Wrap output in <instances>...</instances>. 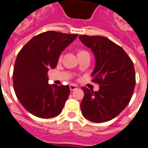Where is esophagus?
<instances>
[{
    "mask_svg": "<svg viewBox=\"0 0 148 148\" xmlns=\"http://www.w3.org/2000/svg\"><path fill=\"white\" fill-rule=\"evenodd\" d=\"M76 89H77V85H74V84H71V85H70V90H71V91H72V90H76Z\"/></svg>",
    "mask_w": 148,
    "mask_h": 148,
    "instance_id": "obj_1",
    "label": "esophagus"
}]
</instances>
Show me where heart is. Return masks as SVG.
Here are the masks:
<instances>
[{"instance_id":"b5f03b06","label":"heart","mask_w":148,"mask_h":148,"mask_svg":"<svg viewBox=\"0 0 148 148\" xmlns=\"http://www.w3.org/2000/svg\"><path fill=\"white\" fill-rule=\"evenodd\" d=\"M86 52H87V51H84V50H82V49H78V50L77 51V57H78V56H79V55H81V54H84V53H86Z\"/></svg>"}]
</instances>
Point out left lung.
Returning a JSON list of instances; mask_svg holds the SVG:
<instances>
[{
  "label": "left lung",
  "instance_id": "obj_1",
  "mask_svg": "<svg viewBox=\"0 0 148 148\" xmlns=\"http://www.w3.org/2000/svg\"><path fill=\"white\" fill-rule=\"evenodd\" d=\"M79 38L94 52L96 66L91 82L99 86L98 91L82 87V114L96 123L111 120L127 107L134 94V62L121 46L107 38L88 35H79Z\"/></svg>",
  "mask_w": 148,
  "mask_h": 148
}]
</instances>
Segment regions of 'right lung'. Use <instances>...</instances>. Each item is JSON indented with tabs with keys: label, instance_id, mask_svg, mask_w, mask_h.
<instances>
[{
	"label": "right lung",
	"instance_id": "obj_1",
	"mask_svg": "<svg viewBox=\"0 0 148 148\" xmlns=\"http://www.w3.org/2000/svg\"><path fill=\"white\" fill-rule=\"evenodd\" d=\"M78 34L48 31L34 36L18 53L12 74L16 96L23 108L35 116L49 119L59 115L70 92L68 86H50L49 69Z\"/></svg>",
	"mask_w": 148,
	"mask_h": 148
}]
</instances>
